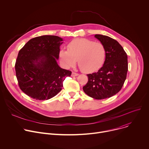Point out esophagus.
Returning <instances> with one entry per match:
<instances>
[{
  "mask_svg": "<svg viewBox=\"0 0 149 149\" xmlns=\"http://www.w3.org/2000/svg\"><path fill=\"white\" fill-rule=\"evenodd\" d=\"M79 74H77V73H75V72H72V77H77L78 76Z\"/></svg>",
  "mask_w": 149,
  "mask_h": 149,
  "instance_id": "esophagus-1",
  "label": "esophagus"
}]
</instances>
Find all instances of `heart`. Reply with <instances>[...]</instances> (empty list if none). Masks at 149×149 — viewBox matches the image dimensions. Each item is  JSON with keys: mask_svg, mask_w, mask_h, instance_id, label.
I'll use <instances>...</instances> for the list:
<instances>
[{"mask_svg": "<svg viewBox=\"0 0 149 149\" xmlns=\"http://www.w3.org/2000/svg\"><path fill=\"white\" fill-rule=\"evenodd\" d=\"M105 57L106 50L102 43L86 38L72 40L68 45V50L62 49L59 52L61 61L65 67H73L78 60L80 69L86 73L100 70Z\"/></svg>", "mask_w": 149, "mask_h": 149, "instance_id": "b5f03b06", "label": "heart"}]
</instances>
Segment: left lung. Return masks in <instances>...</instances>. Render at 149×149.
Instances as JSON below:
<instances>
[{
	"instance_id": "left-lung-1",
	"label": "left lung",
	"mask_w": 149,
	"mask_h": 149,
	"mask_svg": "<svg viewBox=\"0 0 149 149\" xmlns=\"http://www.w3.org/2000/svg\"><path fill=\"white\" fill-rule=\"evenodd\" d=\"M94 36L105 48V60L98 72L87 75L88 81L83 90L90 97L101 100L120 91L126 79L128 61L127 54L116 40L100 34Z\"/></svg>"
}]
</instances>
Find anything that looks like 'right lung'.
Segmentation results:
<instances>
[{"instance_id":"1","label":"right lung","mask_w":149,"mask_h":149,"mask_svg":"<svg viewBox=\"0 0 149 149\" xmlns=\"http://www.w3.org/2000/svg\"><path fill=\"white\" fill-rule=\"evenodd\" d=\"M63 39L43 35L30 39L21 49L15 63L19 86L29 97L49 100L59 93L65 78L71 71L58 64Z\"/></svg>"}]
</instances>
